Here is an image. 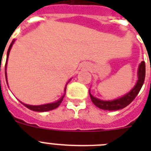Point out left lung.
Returning a JSON list of instances; mask_svg holds the SVG:
<instances>
[{
    "label": "left lung",
    "instance_id": "obj_1",
    "mask_svg": "<svg viewBox=\"0 0 151 151\" xmlns=\"http://www.w3.org/2000/svg\"><path fill=\"white\" fill-rule=\"evenodd\" d=\"M145 61H142L139 64L138 70V81L136 82L135 85L134 86L132 90L123 95L122 97H119L117 99L113 100V101H103V100L96 98L94 96H92L90 93V89H89V94L93 102L96 106L101 109V110H109V111H113V110H122L125 106L130 104L132 102L133 100L136 97L139 93L144 82H145Z\"/></svg>",
    "mask_w": 151,
    "mask_h": 151
}]
</instances>
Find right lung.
Wrapping results in <instances>:
<instances>
[{"label":"right lung","instance_id":"1","mask_svg":"<svg viewBox=\"0 0 151 151\" xmlns=\"http://www.w3.org/2000/svg\"><path fill=\"white\" fill-rule=\"evenodd\" d=\"M15 42V40H13V41L10 44V47H9V48H8L7 50V54H6V64H5V70L6 69V65H7V60H8V57H9V54H10V51L11 50V47L13 46V43ZM5 77H6V83H7V78H6V72L5 71ZM71 80V79H70ZM69 80V81H70ZM8 85V83H7ZM66 86L65 87V89H64V91H66ZM66 94V93H65ZM65 94L61 97V98H60L58 101H57L56 102L54 103H50V104H43V105H37V106H34V105H29V104H23L22 103V104L24 105L25 106H26L27 108H29V110H33V111H36V112H46V111H50V110H54L56 108H57L58 106H60V104H61V102L63 101V99L64 96H65Z\"/></svg>","mask_w":151,"mask_h":151}]
</instances>
